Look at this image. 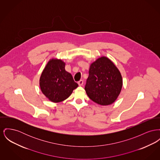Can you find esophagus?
<instances>
[{"mask_svg": "<svg viewBox=\"0 0 160 160\" xmlns=\"http://www.w3.org/2000/svg\"><path fill=\"white\" fill-rule=\"evenodd\" d=\"M78 84L79 86H82V85L83 84V81L82 80H80V81L78 82Z\"/></svg>", "mask_w": 160, "mask_h": 160, "instance_id": "1", "label": "esophagus"}]
</instances>
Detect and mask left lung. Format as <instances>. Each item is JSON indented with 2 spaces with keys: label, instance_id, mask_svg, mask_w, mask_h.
Here are the masks:
<instances>
[{
  "label": "left lung",
  "instance_id": "8db88e82",
  "mask_svg": "<svg viewBox=\"0 0 160 160\" xmlns=\"http://www.w3.org/2000/svg\"><path fill=\"white\" fill-rule=\"evenodd\" d=\"M122 85V77L117 68L109 58L102 57L91 65L85 89L90 99L105 106L115 101Z\"/></svg>",
  "mask_w": 160,
  "mask_h": 160
}]
</instances>
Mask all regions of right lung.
Here are the masks:
<instances>
[{"mask_svg":"<svg viewBox=\"0 0 160 160\" xmlns=\"http://www.w3.org/2000/svg\"><path fill=\"white\" fill-rule=\"evenodd\" d=\"M65 63L52 59L48 63L40 79L42 92L49 100L58 103L65 100L78 87L72 75L66 71Z\"/></svg>","mask_w":160,"mask_h":160,"instance_id":"obj_1","label":"right lung"}]
</instances>
